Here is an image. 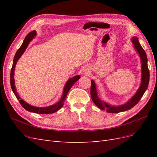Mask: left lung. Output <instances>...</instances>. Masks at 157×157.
Listing matches in <instances>:
<instances>
[{"mask_svg": "<svg viewBox=\"0 0 157 157\" xmlns=\"http://www.w3.org/2000/svg\"><path fill=\"white\" fill-rule=\"evenodd\" d=\"M132 44H134L135 50L138 54L141 63V79L140 86L137 90L136 94L133 96L129 100L126 102L123 105H111L105 101H104L99 98L98 96L97 87L98 86L95 83L93 80H91V90H90V95L93 102L101 110L106 111L107 113H118L129 110V109L134 107L136 104L139 102L141 98L143 96L145 92L148 87L149 82V71L147 66V58L145 50L142 48L138 39L136 36H133L131 39Z\"/></svg>", "mask_w": 157, "mask_h": 157, "instance_id": "1", "label": "left lung"}]
</instances>
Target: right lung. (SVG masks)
I'll list each match as a JSON object with an SVG mask.
<instances>
[{
	"instance_id": "right-lung-1",
	"label": "right lung",
	"mask_w": 157,
	"mask_h": 157,
	"mask_svg": "<svg viewBox=\"0 0 157 157\" xmlns=\"http://www.w3.org/2000/svg\"><path fill=\"white\" fill-rule=\"evenodd\" d=\"M36 35V33L35 31H33L31 33H29L28 34L26 37L25 38L24 40H23V43L21 46H20V48L17 50L16 52V53L15 54V56L13 58V64H12V67L11 69V73H10V85H11V88L13 94H15V96L16 98L18 99L19 101H20V104L21 106L24 108L25 110L32 112V113H35L37 114H41V115H45V114H52L54 113L56 111H58L59 109H60L61 107H63L65 100L66 98H67V95L69 91V90L73 86V84L77 81V80L80 78V75H76L75 77L69 78L67 82L65 83V86L63 88V94L62 96H61V98L60 99V100L58 101L57 103L53 104V105H50V106H47V107H35V106H33L31 105H29V103H27L25 102L23 99L21 98V97L19 96L18 93L16 91V88L15 86V80H14V71H15L16 68V65L17 64V62L18 59L20 58V57L23 55V54L24 53L26 48H27L28 45L29 44L30 42L33 39V38H35V36Z\"/></svg>"
}]
</instances>
